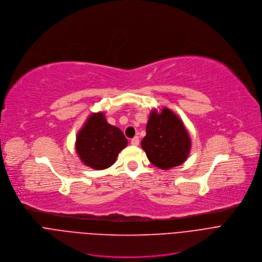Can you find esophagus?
Listing matches in <instances>:
<instances>
[{
    "instance_id": "1",
    "label": "esophagus",
    "mask_w": 262,
    "mask_h": 262,
    "mask_svg": "<svg viewBox=\"0 0 262 262\" xmlns=\"http://www.w3.org/2000/svg\"><path fill=\"white\" fill-rule=\"evenodd\" d=\"M131 144L134 145V146H137V145L139 144V138H138V136H135V137H133V138L131 139Z\"/></svg>"
}]
</instances>
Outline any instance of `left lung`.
Instances as JSON below:
<instances>
[{"label": "left lung", "instance_id": "obj_1", "mask_svg": "<svg viewBox=\"0 0 262 262\" xmlns=\"http://www.w3.org/2000/svg\"><path fill=\"white\" fill-rule=\"evenodd\" d=\"M141 147L152 165L167 170L187 160L191 138L183 121L171 110L155 108L149 114Z\"/></svg>", "mask_w": 262, "mask_h": 262}]
</instances>
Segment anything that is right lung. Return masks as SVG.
Returning <instances> with one entry per match:
<instances>
[{"mask_svg":"<svg viewBox=\"0 0 262 262\" xmlns=\"http://www.w3.org/2000/svg\"><path fill=\"white\" fill-rule=\"evenodd\" d=\"M128 144L123 132L107 123L103 112L92 113L76 135L75 149L81 162L102 170L115 164L119 152Z\"/></svg>","mask_w":262,"mask_h":262,"instance_id":"right-lung-1","label":"right lung"}]
</instances>
